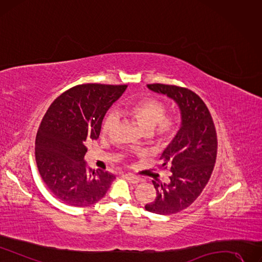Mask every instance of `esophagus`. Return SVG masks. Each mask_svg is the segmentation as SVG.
<instances>
[{
    "label": "esophagus",
    "instance_id": "obj_1",
    "mask_svg": "<svg viewBox=\"0 0 262 262\" xmlns=\"http://www.w3.org/2000/svg\"><path fill=\"white\" fill-rule=\"evenodd\" d=\"M125 178L129 180L133 185H138V183L141 181V179L137 176H134V175H130V173H128V175H125Z\"/></svg>",
    "mask_w": 262,
    "mask_h": 262
}]
</instances>
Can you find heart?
<instances>
[{
    "mask_svg": "<svg viewBox=\"0 0 262 262\" xmlns=\"http://www.w3.org/2000/svg\"><path fill=\"white\" fill-rule=\"evenodd\" d=\"M122 113L138 122L144 132L152 133L158 140L170 138L176 130V119L172 116H165V104L157 99L146 98L132 101L123 106ZM118 121L119 116L115 112L110 111L106 113L101 124L102 133H110Z\"/></svg>",
    "mask_w": 262,
    "mask_h": 262,
    "instance_id": "heart-1",
    "label": "heart"
}]
</instances>
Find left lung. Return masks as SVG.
<instances>
[{"instance_id": "8db88e82", "label": "left lung", "mask_w": 262, "mask_h": 262, "mask_svg": "<svg viewBox=\"0 0 262 262\" xmlns=\"http://www.w3.org/2000/svg\"><path fill=\"white\" fill-rule=\"evenodd\" d=\"M147 87L167 96L180 110L179 130L161 157V167L172 172L170 181L163 185L153 180L157 198L144 206L154 214L171 215L190 206L207 185L217 157V135L206 104L195 93L175 85Z\"/></svg>"}]
</instances>
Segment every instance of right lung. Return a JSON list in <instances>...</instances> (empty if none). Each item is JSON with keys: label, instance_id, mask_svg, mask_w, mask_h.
Wrapping results in <instances>:
<instances>
[{"label": "right lung", "instance_id": "add662e5", "mask_svg": "<svg viewBox=\"0 0 262 262\" xmlns=\"http://www.w3.org/2000/svg\"><path fill=\"white\" fill-rule=\"evenodd\" d=\"M127 85L83 84L54 100L35 139V160L47 188L67 205L91 206L99 202L115 179L93 170L84 160L87 143L99 137L106 111Z\"/></svg>", "mask_w": 262, "mask_h": 262}]
</instances>
